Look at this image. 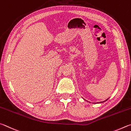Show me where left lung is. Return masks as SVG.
Masks as SVG:
<instances>
[{
    "mask_svg": "<svg viewBox=\"0 0 131 131\" xmlns=\"http://www.w3.org/2000/svg\"><path fill=\"white\" fill-rule=\"evenodd\" d=\"M107 100H108V99H107V100H105V101H107ZM105 101H103V102H105Z\"/></svg>",
    "mask_w": 131,
    "mask_h": 131,
    "instance_id": "left-lung-1",
    "label": "left lung"
}]
</instances>
